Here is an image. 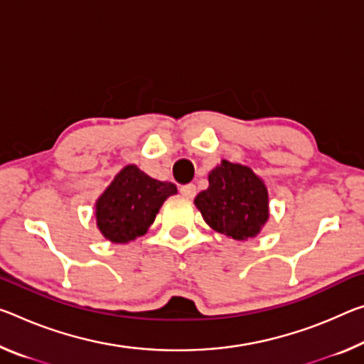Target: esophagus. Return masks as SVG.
Returning a JSON list of instances; mask_svg holds the SVG:
<instances>
[{
	"instance_id": "obj_1",
	"label": "esophagus",
	"mask_w": 364,
	"mask_h": 364,
	"mask_svg": "<svg viewBox=\"0 0 364 364\" xmlns=\"http://www.w3.org/2000/svg\"><path fill=\"white\" fill-rule=\"evenodd\" d=\"M180 193L186 199H193L196 196V186H194V184H184V186L180 188Z\"/></svg>"
}]
</instances>
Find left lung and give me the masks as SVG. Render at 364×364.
Masks as SVG:
<instances>
[{"mask_svg":"<svg viewBox=\"0 0 364 364\" xmlns=\"http://www.w3.org/2000/svg\"><path fill=\"white\" fill-rule=\"evenodd\" d=\"M194 204L212 230L243 241L255 238L269 218V194L250 166L222 160L209 173V188Z\"/></svg>","mask_w":364,"mask_h":364,"instance_id":"1","label":"left lung"}]
</instances>
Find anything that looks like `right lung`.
<instances>
[{
    "instance_id": "1",
    "label": "right lung",
    "mask_w": 364,
    "mask_h": 364,
    "mask_svg": "<svg viewBox=\"0 0 364 364\" xmlns=\"http://www.w3.org/2000/svg\"><path fill=\"white\" fill-rule=\"evenodd\" d=\"M176 193L173 183L154 180L136 165H126L97 200V227L112 243H128L147 232L161 204Z\"/></svg>"
}]
</instances>
